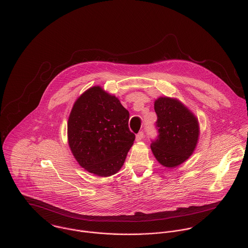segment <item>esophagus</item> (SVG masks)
Segmentation results:
<instances>
[{
  "mask_svg": "<svg viewBox=\"0 0 248 248\" xmlns=\"http://www.w3.org/2000/svg\"><path fill=\"white\" fill-rule=\"evenodd\" d=\"M143 138H144V133H143V132H140V133L137 135V137H136V140H137V141H140Z\"/></svg>",
  "mask_w": 248,
  "mask_h": 248,
  "instance_id": "obj_1",
  "label": "esophagus"
}]
</instances>
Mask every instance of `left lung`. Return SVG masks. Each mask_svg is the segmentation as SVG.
Segmentation results:
<instances>
[{
  "mask_svg": "<svg viewBox=\"0 0 248 248\" xmlns=\"http://www.w3.org/2000/svg\"><path fill=\"white\" fill-rule=\"evenodd\" d=\"M157 136L151 149L165 167H176L194 152L199 138V123L193 113L177 99L159 97L155 102Z\"/></svg>",
  "mask_w": 248,
  "mask_h": 248,
  "instance_id": "obj_1",
  "label": "left lung"
}]
</instances>
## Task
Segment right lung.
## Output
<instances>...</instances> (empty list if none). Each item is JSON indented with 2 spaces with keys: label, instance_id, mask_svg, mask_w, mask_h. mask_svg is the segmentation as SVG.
Wrapping results in <instances>:
<instances>
[{
  "label": "right lung",
  "instance_id": "add662e5",
  "mask_svg": "<svg viewBox=\"0 0 248 248\" xmlns=\"http://www.w3.org/2000/svg\"><path fill=\"white\" fill-rule=\"evenodd\" d=\"M129 118L120 101L100 87L85 92L68 122L69 145L80 166L99 177L117 173L136 139Z\"/></svg>",
  "mask_w": 248,
  "mask_h": 248
}]
</instances>
